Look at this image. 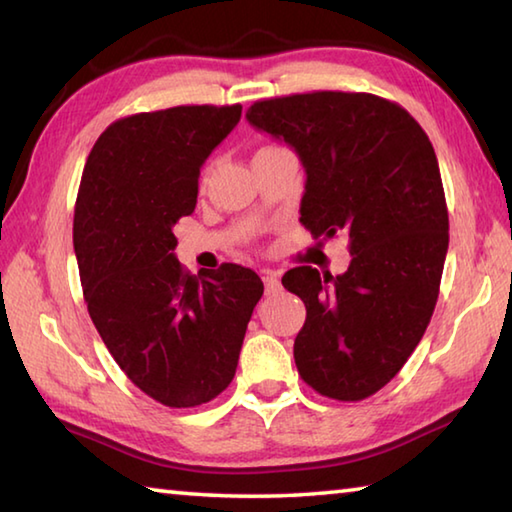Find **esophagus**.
Listing matches in <instances>:
<instances>
[{
  "label": "esophagus",
  "mask_w": 512,
  "mask_h": 512,
  "mask_svg": "<svg viewBox=\"0 0 512 512\" xmlns=\"http://www.w3.org/2000/svg\"><path fill=\"white\" fill-rule=\"evenodd\" d=\"M263 283H265V294L274 296L281 292V281H278V274L272 272V269H263Z\"/></svg>",
  "instance_id": "esophagus-1"
}]
</instances>
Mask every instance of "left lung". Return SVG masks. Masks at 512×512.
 <instances>
[{"label": "left lung", "mask_w": 512, "mask_h": 512, "mask_svg": "<svg viewBox=\"0 0 512 512\" xmlns=\"http://www.w3.org/2000/svg\"><path fill=\"white\" fill-rule=\"evenodd\" d=\"M247 120L296 151L312 236H350L347 272L303 265L283 285L307 310L298 374L323 397L361 401L397 376L435 312L448 252L435 149L406 109L372 93L272 98L249 106Z\"/></svg>", "instance_id": "1"}]
</instances>
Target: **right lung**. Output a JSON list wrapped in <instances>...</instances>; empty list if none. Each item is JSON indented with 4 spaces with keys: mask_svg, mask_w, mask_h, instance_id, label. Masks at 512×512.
<instances>
[{
    "mask_svg": "<svg viewBox=\"0 0 512 512\" xmlns=\"http://www.w3.org/2000/svg\"><path fill=\"white\" fill-rule=\"evenodd\" d=\"M243 106H173L113 122L84 165L73 247L91 321L115 363L169 408L216 399L236 374L263 281L227 263L189 274L173 236L200 167Z\"/></svg>",
    "mask_w": 512,
    "mask_h": 512,
    "instance_id": "add662e5",
    "label": "right lung"
}]
</instances>
